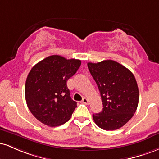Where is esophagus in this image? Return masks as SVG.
<instances>
[{
    "mask_svg": "<svg viewBox=\"0 0 159 159\" xmlns=\"http://www.w3.org/2000/svg\"><path fill=\"white\" fill-rule=\"evenodd\" d=\"M81 102L84 103V104H85V105H88V104H89V100L87 99V98H83V99H82Z\"/></svg>",
    "mask_w": 159,
    "mask_h": 159,
    "instance_id": "1",
    "label": "esophagus"
}]
</instances>
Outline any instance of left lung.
I'll list each match as a JSON object with an SVG mask.
<instances>
[{
	"label": "left lung",
	"mask_w": 159,
	"mask_h": 159,
	"mask_svg": "<svg viewBox=\"0 0 159 159\" xmlns=\"http://www.w3.org/2000/svg\"><path fill=\"white\" fill-rule=\"evenodd\" d=\"M91 75L97 84L103 109L93 114L101 129L113 131L128 123L137 110L139 91L134 75L117 62L107 60L87 63Z\"/></svg>",
	"instance_id": "left-lung-1"
}]
</instances>
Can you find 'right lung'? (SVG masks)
<instances>
[{"label": "right lung", "mask_w": 159, "mask_h": 159, "mask_svg": "<svg viewBox=\"0 0 159 159\" xmlns=\"http://www.w3.org/2000/svg\"><path fill=\"white\" fill-rule=\"evenodd\" d=\"M81 63L80 60L52 55L30 71L25 83V99L29 110L42 123L59 126L71 118L77 102L70 97L66 82Z\"/></svg>", "instance_id": "add662e5"}]
</instances>
